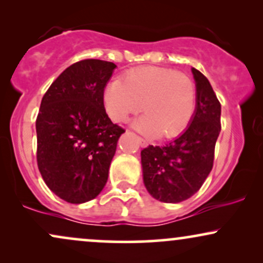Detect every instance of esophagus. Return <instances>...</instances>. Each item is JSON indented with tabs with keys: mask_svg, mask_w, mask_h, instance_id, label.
Listing matches in <instances>:
<instances>
[{
	"mask_svg": "<svg viewBox=\"0 0 263 263\" xmlns=\"http://www.w3.org/2000/svg\"><path fill=\"white\" fill-rule=\"evenodd\" d=\"M138 142H140L141 147H147V145H148V142L145 141V140H143V138H142V137H138Z\"/></svg>",
	"mask_w": 263,
	"mask_h": 263,
	"instance_id": "obj_1",
	"label": "esophagus"
}]
</instances>
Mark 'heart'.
<instances>
[{
	"instance_id": "b5f03b06",
	"label": "heart",
	"mask_w": 263,
	"mask_h": 263,
	"mask_svg": "<svg viewBox=\"0 0 263 263\" xmlns=\"http://www.w3.org/2000/svg\"><path fill=\"white\" fill-rule=\"evenodd\" d=\"M104 106L109 118L125 121L128 115L145 112L134 127L149 136L172 138L187 127L196 107V87L187 74L172 68L141 67L110 81L104 89Z\"/></svg>"
}]
</instances>
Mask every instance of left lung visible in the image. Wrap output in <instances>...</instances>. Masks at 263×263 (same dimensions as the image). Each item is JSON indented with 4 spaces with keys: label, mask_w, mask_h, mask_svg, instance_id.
<instances>
[{
    "label": "left lung",
    "mask_w": 263,
    "mask_h": 263,
    "mask_svg": "<svg viewBox=\"0 0 263 263\" xmlns=\"http://www.w3.org/2000/svg\"><path fill=\"white\" fill-rule=\"evenodd\" d=\"M196 109L185 132L164 145L141 152L143 182L158 201L178 203L194 196L213 167L214 147L220 132V103L210 81L192 68Z\"/></svg>",
    "instance_id": "obj_1"
}]
</instances>
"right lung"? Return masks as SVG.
Returning <instances> with one entry per match:
<instances>
[{
	"label": "right lung",
	"instance_id": "obj_1",
	"mask_svg": "<svg viewBox=\"0 0 263 263\" xmlns=\"http://www.w3.org/2000/svg\"><path fill=\"white\" fill-rule=\"evenodd\" d=\"M115 68L103 60L76 62L41 100L35 123L37 167L47 187L69 203H84L100 194L125 132L104 107V89Z\"/></svg>",
	"mask_w": 263,
	"mask_h": 263
}]
</instances>
